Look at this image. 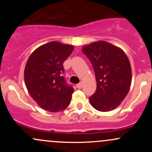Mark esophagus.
Masks as SVG:
<instances>
[{
  "label": "esophagus",
  "instance_id": "34e87169",
  "mask_svg": "<svg viewBox=\"0 0 152 152\" xmlns=\"http://www.w3.org/2000/svg\"><path fill=\"white\" fill-rule=\"evenodd\" d=\"M76 86H77L78 88H81V87H82V83H81V82H80L79 83H78V84L76 85Z\"/></svg>",
  "mask_w": 152,
  "mask_h": 152
}]
</instances>
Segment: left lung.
I'll return each instance as SVG.
<instances>
[{
	"instance_id": "obj_1",
	"label": "left lung",
	"mask_w": 152,
	"mask_h": 152,
	"mask_svg": "<svg viewBox=\"0 0 152 152\" xmlns=\"http://www.w3.org/2000/svg\"><path fill=\"white\" fill-rule=\"evenodd\" d=\"M91 63L97 88L89 102L99 111L116 109L125 99L132 83V69L126 53L121 48L98 41L82 49Z\"/></svg>"
}]
</instances>
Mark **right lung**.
Wrapping results in <instances>:
<instances>
[{
	"instance_id": "obj_1",
	"label": "right lung",
	"mask_w": 152,
	"mask_h": 152,
	"mask_svg": "<svg viewBox=\"0 0 152 152\" xmlns=\"http://www.w3.org/2000/svg\"><path fill=\"white\" fill-rule=\"evenodd\" d=\"M74 50L71 45L52 41L31 53L24 71L26 88L40 107L50 112L64 110L74 89L63 76V64Z\"/></svg>"
}]
</instances>
